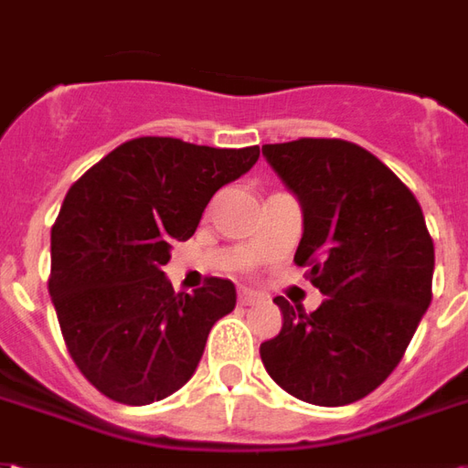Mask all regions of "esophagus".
I'll return each mask as SVG.
<instances>
[{
	"mask_svg": "<svg viewBox=\"0 0 468 468\" xmlns=\"http://www.w3.org/2000/svg\"><path fill=\"white\" fill-rule=\"evenodd\" d=\"M259 299L257 292H251V289H239V294H237V302L241 306H249V304H254Z\"/></svg>",
	"mask_w": 468,
	"mask_h": 468,
	"instance_id": "esophagus-1",
	"label": "esophagus"
}]
</instances>
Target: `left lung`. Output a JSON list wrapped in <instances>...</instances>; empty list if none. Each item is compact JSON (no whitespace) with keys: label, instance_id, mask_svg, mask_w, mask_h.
<instances>
[{"label":"left lung","instance_id":"left-lung-1","mask_svg":"<svg viewBox=\"0 0 468 468\" xmlns=\"http://www.w3.org/2000/svg\"><path fill=\"white\" fill-rule=\"evenodd\" d=\"M261 154L302 204L294 261L324 294L312 314L276 296L284 324L261 361L302 401H359L397 369L431 304L434 241L421 207L387 164L344 139L264 144Z\"/></svg>","mask_w":468,"mask_h":468}]
</instances>
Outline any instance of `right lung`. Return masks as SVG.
<instances>
[{"mask_svg":"<svg viewBox=\"0 0 468 468\" xmlns=\"http://www.w3.org/2000/svg\"><path fill=\"white\" fill-rule=\"evenodd\" d=\"M259 146L217 149L139 136L71 184L52 227L49 294L71 359L91 387L129 407L182 388L211 326L237 304L229 279L174 294L162 267Z\"/></svg>","mask_w":468,"mask_h":468,"instance_id":"right-lung-1","label":"right lung"}]
</instances>
